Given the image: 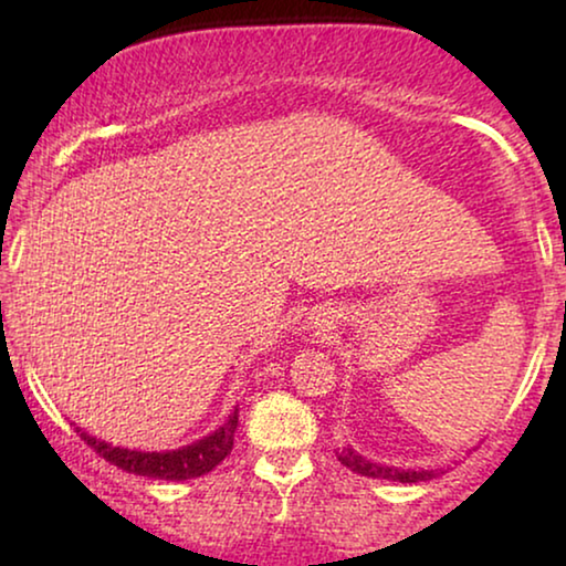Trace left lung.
Returning a JSON list of instances; mask_svg holds the SVG:
<instances>
[{
  "instance_id": "obj_1",
  "label": "left lung",
  "mask_w": 566,
  "mask_h": 566,
  "mask_svg": "<svg viewBox=\"0 0 566 566\" xmlns=\"http://www.w3.org/2000/svg\"><path fill=\"white\" fill-rule=\"evenodd\" d=\"M337 459L345 463L347 469L355 471L360 476H370V479H386V482H401V484H412V482H424V479H432L430 469H397V467H381V463H374L368 459H363L360 453H355L353 448H343L337 453Z\"/></svg>"
}]
</instances>
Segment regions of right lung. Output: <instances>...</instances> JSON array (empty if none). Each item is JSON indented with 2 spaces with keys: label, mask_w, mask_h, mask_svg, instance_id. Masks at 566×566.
Masks as SVG:
<instances>
[{
  "label": "right lung",
  "mask_w": 566,
  "mask_h": 566,
  "mask_svg": "<svg viewBox=\"0 0 566 566\" xmlns=\"http://www.w3.org/2000/svg\"><path fill=\"white\" fill-rule=\"evenodd\" d=\"M239 422V409L229 415V420L221 424L219 430L206 436L203 440H196V443L177 448V451H165V453H149V451H128V448L111 446L105 440H97L76 428L80 438L90 448H95L97 455H103L105 461H111L113 467H118L128 474L138 476H151V479H167V482H185V479L203 476L208 471H213L219 463L227 459L234 448V430Z\"/></svg>",
  "instance_id": "obj_1"
}]
</instances>
